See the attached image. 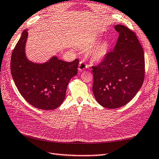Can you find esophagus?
<instances>
[{"label":"esophagus","instance_id":"1","mask_svg":"<svg viewBox=\"0 0 159 159\" xmlns=\"http://www.w3.org/2000/svg\"><path fill=\"white\" fill-rule=\"evenodd\" d=\"M88 68V65L84 61H80L79 65V70L80 71H82L83 70H85V69Z\"/></svg>","mask_w":159,"mask_h":159}]
</instances>
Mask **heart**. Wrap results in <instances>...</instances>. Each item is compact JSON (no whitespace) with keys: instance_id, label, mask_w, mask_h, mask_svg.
Here are the masks:
<instances>
[{"instance_id":"1","label":"heart","mask_w":159,"mask_h":159,"mask_svg":"<svg viewBox=\"0 0 159 159\" xmlns=\"http://www.w3.org/2000/svg\"><path fill=\"white\" fill-rule=\"evenodd\" d=\"M99 39V37L94 35L88 38L83 45V48L85 49H89L92 48L89 52V56L93 62H100L102 60L108 53L109 49V43L107 41L100 42L96 45V44ZM95 44L96 45H95Z\"/></svg>"}]
</instances>
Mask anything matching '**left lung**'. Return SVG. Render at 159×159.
<instances>
[{
	"mask_svg": "<svg viewBox=\"0 0 159 159\" xmlns=\"http://www.w3.org/2000/svg\"><path fill=\"white\" fill-rule=\"evenodd\" d=\"M119 33L114 49L99 65L92 67V91L103 107L117 108L126 105L142 87L145 56L135 34L123 25H115Z\"/></svg>",
	"mask_w": 159,
	"mask_h": 159,
	"instance_id": "obj_1",
	"label": "left lung"
}]
</instances>
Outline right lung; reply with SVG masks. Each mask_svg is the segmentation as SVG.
<instances>
[{"instance_id":"1","label":"right lung","mask_w":159,"mask_h":159,"mask_svg":"<svg viewBox=\"0 0 159 159\" xmlns=\"http://www.w3.org/2000/svg\"><path fill=\"white\" fill-rule=\"evenodd\" d=\"M25 30L11 57V73L20 94L34 107L54 110L64 102L69 82L77 74L79 60L67 62L53 56L44 63L30 61L25 55Z\"/></svg>"}]
</instances>
